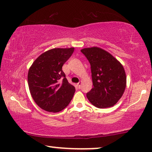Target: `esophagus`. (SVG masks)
<instances>
[{
  "instance_id": "esophagus-1",
  "label": "esophagus",
  "mask_w": 152,
  "mask_h": 152,
  "mask_svg": "<svg viewBox=\"0 0 152 152\" xmlns=\"http://www.w3.org/2000/svg\"><path fill=\"white\" fill-rule=\"evenodd\" d=\"M81 84H82V83L81 82H79L78 83H77V86H78V87L79 89L80 88V87H81Z\"/></svg>"
}]
</instances>
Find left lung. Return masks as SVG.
Here are the masks:
<instances>
[{
	"label": "left lung",
	"mask_w": 152,
	"mask_h": 152,
	"mask_svg": "<svg viewBox=\"0 0 152 152\" xmlns=\"http://www.w3.org/2000/svg\"><path fill=\"white\" fill-rule=\"evenodd\" d=\"M91 65L94 87L87 97L98 108L114 106L122 97L126 87V75L121 63L112 54L94 47L81 50Z\"/></svg>",
	"instance_id": "8db88e82"
}]
</instances>
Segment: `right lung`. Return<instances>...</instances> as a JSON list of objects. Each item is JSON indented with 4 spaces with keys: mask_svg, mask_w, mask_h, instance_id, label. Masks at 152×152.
I'll use <instances>...</instances> for the list:
<instances>
[{
    "mask_svg": "<svg viewBox=\"0 0 152 152\" xmlns=\"http://www.w3.org/2000/svg\"><path fill=\"white\" fill-rule=\"evenodd\" d=\"M74 51L54 48L40 55L29 68V91L38 106L49 112H58L71 101L75 87L68 83L62 67Z\"/></svg>",
    "mask_w": 152,
    "mask_h": 152,
    "instance_id": "1",
    "label": "right lung"
}]
</instances>
